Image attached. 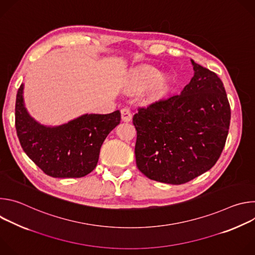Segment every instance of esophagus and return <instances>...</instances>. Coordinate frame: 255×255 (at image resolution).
I'll return each mask as SVG.
<instances>
[{
    "instance_id": "obj_1",
    "label": "esophagus",
    "mask_w": 255,
    "mask_h": 255,
    "mask_svg": "<svg viewBox=\"0 0 255 255\" xmlns=\"http://www.w3.org/2000/svg\"><path fill=\"white\" fill-rule=\"evenodd\" d=\"M121 117H122V120L124 122H130L131 121L132 114H131L129 109H127V108L122 109V110H121Z\"/></svg>"
}]
</instances>
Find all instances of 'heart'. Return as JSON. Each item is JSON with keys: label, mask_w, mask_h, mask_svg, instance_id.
<instances>
[{"label": "heart", "mask_w": 255, "mask_h": 255, "mask_svg": "<svg viewBox=\"0 0 255 255\" xmlns=\"http://www.w3.org/2000/svg\"><path fill=\"white\" fill-rule=\"evenodd\" d=\"M131 86L134 90L140 91L148 88L147 98L149 101L161 99L167 91V81L164 77H158L156 68L146 65L137 68L131 76Z\"/></svg>", "instance_id": "1"}]
</instances>
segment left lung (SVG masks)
<instances>
[{
  "label": "left lung",
  "mask_w": 255,
  "mask_h": 255,
  "mask_svg": "<svg viewBox=\"0 0 255 255\" xmlns=\"http://www.w3.org/2000/svg\"><path fill=\"white\" fill-rule=\"evenodd\" d=\"M195 75L180 95L138 108V169L160 183L181 185L206 172L219 159L230 126L224 85L214 71L192 60Z\"/></svg>",
  "instance_id": "8db88e82"
}]
</instances>
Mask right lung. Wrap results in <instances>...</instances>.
I'll return each mask as SVG.
<instances>
[{"label": "right lung", "instance_id": "add662e5", "mask_svg": "<svg viewBox=\"0 0 255 255\" xmlns=\"http://www.w3.org/2000/svg\"><path fill=\"white\" fill-rule=\"evenodd\" d=\"M121 114H86L57 127H46L29 116L20 86L15 126L28 157L52 177H82L95 169L104 140L119 123Z\"/></svg>", "mask_w": 255, "mask_h": 255}]
</instances>
